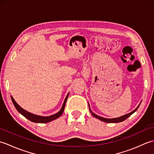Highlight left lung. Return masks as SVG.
Returning <instances> with one entry per match:
<instances>
[{"label": "left lung", "mask_w": 154, "mask_h": 154, "mask_svg": "<svg viewBox=\"0 0 154 154\" xmlns=\"http://www.w3.org/2000/svg\"><path fill=\"white\" fill-rule=\"evenodd\" d=\"M140 104H139V105H138V106H137V108H136V109L135 110H134L133 111H132L131 112H130V113H128V114H125V115L119 117V118H114V119H105V118H103V117H101V116H98V115H97L96 114H94V113H93V112H92V110H91V107H90L89 104V107L90 112H91V114H92V115H93V116L97 118V119H99V120H102V121H103V122H108V123H117V122H122V121H124V120H126V119H128V118L130 116H131L132 114L134 112H135L137 110V109H138Z\"/></svg>", "instance_id": "8db88e82"}]
</instances>
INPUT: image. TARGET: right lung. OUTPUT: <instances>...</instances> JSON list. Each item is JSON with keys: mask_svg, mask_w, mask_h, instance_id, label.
Segmentation results:
<instances>
[{"mask_svg": "<svg viewBox=\"0 0 154 154\" xmlns=\"http://www.w3.org/2000/svg\"><path fill=\"white\" fill-rule=\"evenodd\" d=\"M68 96H69V93L67 94V95L66 96V97H65L63 104V105H62L61 110L59 111L57 113L53 114V115L49 116H38V115H35V114L29 112H28V111L25 110L24 109H23L21 106H20L18 104H17V103H16V101L14 100V99H13V97L12 96H11V99H12L13 104H14V105L16 108V109L18 111V112L20 113L22 115L24 116L25 118H26V119H28L29 120H30V121H32V122H35V123H47V122H51V121L57 119V118L60 117L61 115V114H63V111H64V109H65V103H66V101L67 100Z\"/></svg>", "mask_w": 154, "mask_h": 154, "instance_id": "obj_1", "label": "right lung"}]
</instances>
